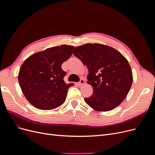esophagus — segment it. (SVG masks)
I'll return each instance as SVG.
<instances>
[{
  "mask_svg": "<svg viewBox=\"0 0 155 155\" xmlns=\"http://www.w3.org/2000/svg\"><path fill=\"white\" fill-rule=\"evenodd\" d=\"M85 84V80H84V79H80V82L78 83V85H79V86H81V85H84Z\"/></svg>",
  "mask_w": 155,
  "mask_h": 155,
  "instance_id": "obj_1",
  "label": "esophagus"
}]
</instances>
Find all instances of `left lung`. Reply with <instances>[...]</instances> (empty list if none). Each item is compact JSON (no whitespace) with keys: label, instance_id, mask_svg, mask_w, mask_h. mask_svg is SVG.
<instances>
[{"label":"left lung","instance_id":"left-lung-1","mask_svg":"<svg viewBox=\"0 0 155 155\" xmlns=\"http://www.w3.org/2000/svg\"><path fill=\"white\" fill-rule=\"evenodd\" d=\"M73 53L89 70L87 84L92 87L93 94L85 102L98 111H108L120 105L133 81L127 59L115 49L101 44L76 47Z\"/></svg>","mask_w":155,"mask_h":155}]
</instances>
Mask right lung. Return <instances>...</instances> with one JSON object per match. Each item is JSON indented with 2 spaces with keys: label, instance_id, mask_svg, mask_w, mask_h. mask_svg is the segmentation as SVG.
<instances>
[{
  "label": "right lung",
  "instance_id": "add662e5",
  "mask_svg": "<svg viewBox=\"0 0 155 155\" xmlns=\"http://www.w3.org/2000/svg\"><path fill=\"white\" fill-rule=\"evenodd\" d=\"M74 47L61 45L36 52L26 59L18 74V81L28 101L42 110H51L64 103L73 84L64 81L61 64L72 54Z\"/></svg>",
  "mask_w": 155,
  "mask_h": 155
}]
</instances>
